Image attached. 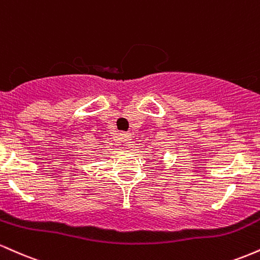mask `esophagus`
Here are the masks:
<instances>
[{"label": "esophagus", "instance_id": "obj_1", "mask_svg": "<svg viewBox=\"0 0 260 260\" xmlns=\"http://www.w3.org/2000/svg\"><path fill=\"white\" fill-rule=\"evenodd\" d=\"M120 138L122 142L124 143V144L128 145V147H131V145H133V142H132V137H131L129 133H126V132H122L120 133Z\"/></svg>", "mask_w": 260, "mask_h": 260}]
</instances>
